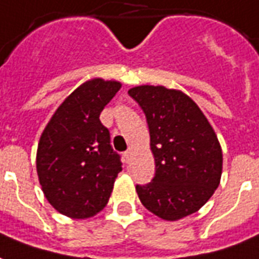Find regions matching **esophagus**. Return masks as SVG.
Masks as SVG:
<instances>
[{"mask_svg": "<svg viewBox=\"0 0 259 259\" xmlns=\"http://www.w3.org/2000/svg\"><path fill=\"white\" fill-rule=\"evenodd\" d=\"M131 154H132V149H128L124 152V157H125V161H130V158H131Z\"/></svg>", "mask_w": 259, "mask_h": 259, "instance_id": "obj_1", "label": "esophagus"}]
</instances>
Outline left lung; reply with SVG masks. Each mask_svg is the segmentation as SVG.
Here are the masks:
<instances>
[{
	"label": "left lung",
	"mask_w": 259,
	"mask_h": 259,
	"mask_svg": "<svg viewBox=\"0 0 259 259\" xmlns=\"http://www.w3.org/2000/svg\"><path fill=\"white\" fill-rule=\"evenodd\" d=\"M146 116L156 174L137 185L142 204L160 218L177 221L209 200L222 174V150L199 106L184 92L142 85L128 91Z\"/></svg>",
	"instance_id": "8db88e82"
}]
</instances>
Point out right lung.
I'll list each match as a JSON object with an SVG mask.
<instances>
[{"label": "right lung", "mask_w": 259, "mask_h": 259, "mask_svg": "<svg viewBox=\"0 0 259 259\" xmlns=\"http://www.w3.org/2000/svg\"><path fill=\"white\" fill-rule=\"evenodd\" d=\"M120 88L117 81H87L58 107L41 135L37 174L60 214L82 220L109 201L122 163L99 116Z\"/></svg>", "instance_id": "right-lung-1"}]
</instances>
